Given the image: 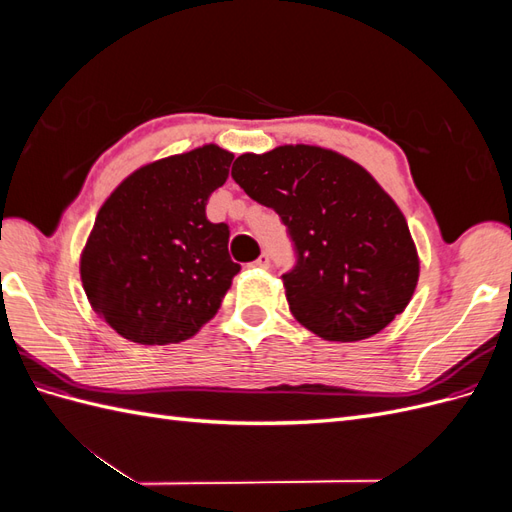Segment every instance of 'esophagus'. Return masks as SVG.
<instances>
[{
    "label": "esophagus",
    "mask_w": 512,
    "mask_h": 512,
    "mask_svg": "<svg viewBox=\"0 0 512 512\" xmlns=\"http://www.w3.org/2000/svg\"><path fill=\"white\" fill-rule=\"evenodd\" d=\"M269 265H271L269 254H260L258 260L254 262V267H258V269H269Z\"/></svg>",
    "instance_id": "obj_1"
}]
</instances>
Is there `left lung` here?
<instances>
[{
  "label": "left lung",
  "instance_id": "8db88e82",
  "mask_svg": "<svg viewBox=\"0 0 512 512\" xmlns=\"http://www.w3.org/2000/svg\"><path fill=\"white\" fill-rule=\"evenodd\" d=\"M235 179L297 247L282 275L292 316L327 342L380 333L408 307L421 260L404 213L354 160L318 145L241 153Z\"/></svg>",
  "mask_w": 512,
  "mask_h": 512
}]
</instances>
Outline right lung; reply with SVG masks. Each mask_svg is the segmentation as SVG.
Instances as JSON below:
<instances>
[{"label":"right lung","mask_w":512,"mask_h":512,"mask_svg":"<svg viewBox=\"0 0 512 512\" xmlns=\"http://www.w3.org/2000/svg\"><path fill=\"white\" fill-rule=\"evenodd\" d=\"M235 153L207 143L136 168L104 200L81 252L89 305L134 344L196 335L218 314L232 277L228 226L207 220V200Z\"/></svg>","instance_id":"1"}]
</instances>
